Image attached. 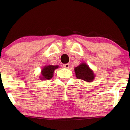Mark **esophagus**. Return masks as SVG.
<instances>
[{
  "instance_id": "esophagus-1",
  "label": "esophagus",
  "mask_w": 130,
  "mask_h": 130,
  "mask_svg": "<svg viewBox=\"0 0 130 130\" xmlns=\"http://www.w3.org/2000/svg\"><path fill=\"white\" fill-rule=\"evenodd\" d=\"M63 67H64V68L68 69V68H69V67H70V64H69V63L65 64H63Z\"/></svg>"
}]
</instances>
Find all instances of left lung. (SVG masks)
I'll list each match as a JSON object with an SVG mask.
<instances>
[{"mask_svg":"<svg viewBox=\"0 0 130 130\" xmlns=\"http://www.w3.org/2000/svg\"><path fill=\"white\" fill-rule=\"evenodd\" d=\"M74 72L76 76L77 79H82L83 80L90 82L93 80L95 78V74L93 72L86 63H81L77 67L74 68Z\"/></svg>","mask_w":130,"mask_h":130,"instance_id":"left-lung-1","label":"left lung"}]
</instances>
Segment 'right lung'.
<instances>
[{
    "instance_id": "right-lung-1",
    "label": "right lung",
    "mask_w": 130,
    "mask_h": 130,
    "mask_svg": "<svg viewBox=\"0 0 130 130\" xmlns=\"http://www.w3.org/2000/svg\"><path fill=\"white\" fill-rule=\"evenodd\" d=\"M58 67V66H45L41 70V76H40V79L41 80L51 79L53 76L54 70Z\"/></svg>"
}]
</instances>
